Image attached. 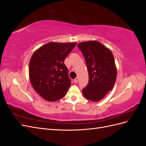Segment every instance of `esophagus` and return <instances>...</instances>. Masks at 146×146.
Here are the masks:
<instances>
[{
	"label": "esophagus",
	"instance_id": "esophagus-1",
	"mask_svg": "<svg viewBox=\"0 0 146 146\" xmlns=\"http://www.w3.org/2000/svg\"><path fill=\"white\" fill-rule=\"evenodd\" d=\"M78 78L77 77V78H76L74 79V83H77V82H78Z\"/></svg>",
	"mask_w": 146,
	"mask_h": 146
}]
</instances>
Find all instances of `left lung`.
<instances>
[{
    "mask_svg": "<svg viewBox=\"0 0 146 146\" xmlns=\"http://www.w3.org/2000/svg\"><path fill=\"white\" fill-rule=\"evenodd\" d=\"M85 57L89 82L82 93L87 99L98 102L111 91L117 77V69L111 51L97 41L77 44Z\"/></svg>",
    "mask_w": 146,
    "mask_h": 146,
    "instance_id": "obj_1",
    "label": "left lung"
}]
</instances>
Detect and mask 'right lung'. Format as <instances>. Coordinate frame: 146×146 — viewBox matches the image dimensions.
Returning <instances> with one entry per match:
<instances>
[{
  "label": "right lung",
  "instance_id": "1",
  "mask_svg": "<svg viewBox=\"0 0 146 146\" xmlns=\"http://www.w3.org/2000/svg\"><path fill=\"white\" fill-rule=\"evenodd\" d=\"M76 44L50 42L33 53L29 63V78L35 91L44 99L56 101L67 93L71 82L64 61Z\"/></svg>",
  "mask_w": 146,
  "mask_h": 146
}]
</instances>
